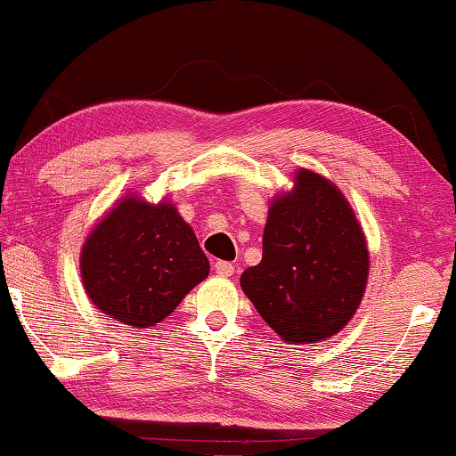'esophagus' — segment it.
<instances>
[{
	"label": "esophagus",
	"mask_w": 456,
	"mask_h": 456,
	"mask_svg": "<svg viewBox=\"0 0 456 456\" xmlns=\"http://www.w3.org/2000/svg\"><path fill=\"white\" fill-rule=\"evenodd\" d=\"M214 269H216V273L222 275V277H230L234 273V265H232V263H228V261H216Z\"/></svg>",
	"instance_id": "esophagus-1"
}]
</instances>
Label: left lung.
<instances>
[{"mask_svg": "<svg viewBox=\"0 0 456 456\" xmlns=\"http://www.w3.org/2000/svg\"><path fill=\"white\" fill-rule=\"evenodd\" d=\"M269 201L263 259L240 288L280 338L298 346L338 335L364 298L370 253L346 195L308 168Z\"/></svg>", "mask_w": 456, "mask_h": 456, "instance_id": "1", "label": "left lung"}]
</instances>
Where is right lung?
<instances>
[{"label": "right lung", "mask_w": 456, "mask_h": 456, "mask_svg": "<svg viewBox=\"0 0 456 456\" xmlns=\"http://www.w3.org/2000/svg\"><path fill=\"white\" fill-rule=\"evenodd\" d=\"M208 273V256L175 203H150L135 191L92 226L80 250L92 305L134 329L167 319Z\"/></svg>", "instance_id": "obj_1"}]
</instances>
